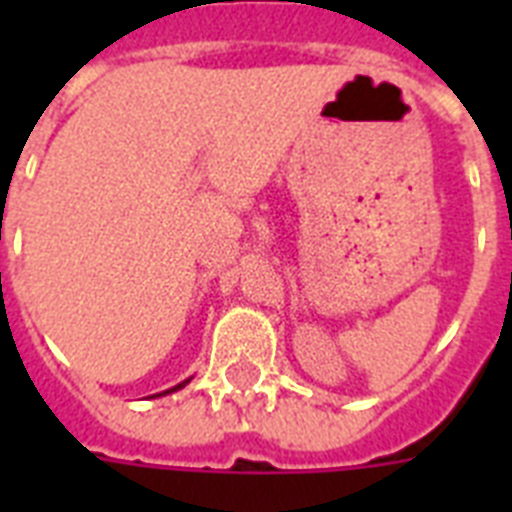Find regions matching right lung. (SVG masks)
I'll use <instances>...</instances> for the list:
<instances>
[{
	"label": "right lung",
	"instance_id": "right-lung-1",
	"mask_svg": "<svg viewBox=\"0 0 512 512\" xmlns=\"http://www.w3.org/2000/svg\"><path fill=\"white\" fill-rule=\"evenodd\" d=\"M185 382H188V380H185ZM185 382H180V385H177V388H172V390H180L185 385ZM172 390H164V393H172ZM159 396H162V393H159Z\"/></svg>",
	"mask_w": 512,
	"mask_h": 512
}]
</instances>
